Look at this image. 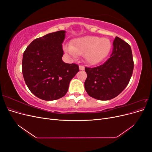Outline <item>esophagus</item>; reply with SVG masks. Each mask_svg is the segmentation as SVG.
<instances>
[{
	"label": "esophagus",
	"mask_w": 152,
	"mask_h": 152,
	"mask_svg": "<svg viewBox=\"0 0 152 152\" xmlns=\"http://www.w3.org/2000/svg\"><path fill=\"white\" fill-rule=\"evenodd\" d=\"M79 69H80V70H84V66H82V65H80L79 66Z\"/></svg>",
	"instance_id": "esophagus-1"
}]
</instances>
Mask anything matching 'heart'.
Listing matches in <instances>:
<instances>
[{"label": "heart", "mask_w": 152, "mask_h": 152, "mask_svg": "<svg viewBox=\"0 0 152 152\" xmlns=\"http://www.w3.org/2000/svg\"><path fill=\"white\" fill-rule=\"evenodd\" d=\"M112 49V43L107 38L96 36L82 37L65 47L66 51L73 58L78 54H84L87 63L96 65L107 57Z\"/></svg>", "instance_id": "obj_1"}]
</instances>
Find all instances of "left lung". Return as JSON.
Instances as JSON below:
<instances>
[{"label": "left lung", "mask_w": 152, "mask_h": 152, "mask_svg": "<svg viewBox=\"0 0 152 152\" xmlns=\"http://www.w3.org/2000/svg\"><path fill=\"white\" fill-rule=\"evenodd\" d=\"M134 68L129 45L118 37L113 41L112 54L103 65L85 68V89L91 97L99 100L115 98L128 85Z\"/></svg>", "instance_id": "obj_1"}]
</instances>
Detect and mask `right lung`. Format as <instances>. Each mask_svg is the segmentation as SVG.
Masks as SVG:
<instances>
[{"mask_svg": "<svg viewBox=\"0 0 152 152\" xmlns=\"http://www.w3.org/2000/svg\"><path fill=\"white\" fill-rule=\"evenodd\" d=\"M66 31L50 33L32 41L23 53L22 72L26 86L37 97L52 101L63 97L79 71L76 64L62 60Z\"/></svg>", "mask_w": 152, "mask_h": 152, "instance_id": "right-lung-1", "label": "right lung"}]
</instances>
